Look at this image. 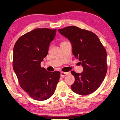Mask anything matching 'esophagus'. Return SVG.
Segmentation results:
<instances>
[{"instance_id":"34e87169","label":"esophagus","mask_w":120,"mask_h":120,"mask_svg":"<svg viewBox=\"0 0 120 120\" xmlns=\"http://www.w3.org/2000/svg\"><path fill=\"white\" fill-rule=\"evenodd\" d=\"M68 74H69V73H65V72L61 71L60 72V76H61L62 77L65 76H66L67 75H68Z\"/></svg>"}]
</instances>
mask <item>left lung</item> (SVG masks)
<instances>
[{
	"label": "left lung",
	"mask_w": 120,
	"mask_h": 120,
	"mask_svg": "<svg viewBox=\"0 0 120 120\" xmlns=\"http://www.w3.org/2000/svg\"><path fill=\"white\" fill-rule=\"evenodd\" d=\"M72 45L73 53L83 67L81 73H71L75 82L72 91L80 95H88L99 88L107 72L105 49L98 37L91 31L76 26L58 29Z\"/></svg>",
	"instance_id": "obj_1"
}]
</instances>
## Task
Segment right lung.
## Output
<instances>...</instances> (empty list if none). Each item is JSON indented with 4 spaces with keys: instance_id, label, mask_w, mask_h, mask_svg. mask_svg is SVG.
<instances>
[{
    "instance_id": "add662e5",
    "label": "right lung",
    "mask_w": 120,
    "mask_h": 120,
    "mask_svg": "<svg viewBox=\"0 0 120 120\" xmlns=\"http://www.w3.org/2000/svg\"><path fill=\"white\" fill-rule=\"evenodd\" d=\"M56 29L37 28L21 36L14 47L13 69L21 88L33 99L45 101L53 94L60 77L40 66Z\"/></svg>"
}]
</instances>
